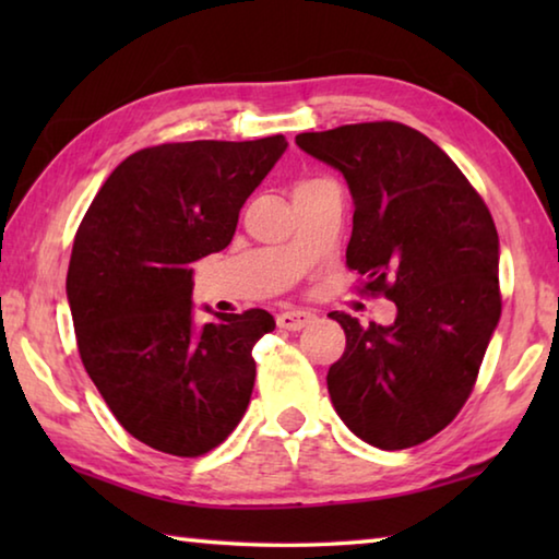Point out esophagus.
<instances>
[{
	"label": "esophagus",
	"instance_id": "34e87169",
	"mask_svg": "<svg viewBox=\"0 0 559 559\" xmlns=\"http://www.w3.org/2000/svg\"><path fill=\"white\" fill-rule=\"evenodd\" d=\"M310 320H313V313H308V310H286V313L278 316V328L300 330V328H306Z\"/></svg>",
	"mask_w": 559,
	"mask_h": 559
}]
</instances>
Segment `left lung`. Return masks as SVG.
I'll use <instances>...</instances> for the list:
<instances>
[{"label":"left lung","mask_w":559,"mask_h":559,"mask_svg":"<svg viewBox=\"0 0 559 559\" xmlns=\"http://www.w3.org/2000/svg\"><path fill=\"white\" fill-rule=\"evenodd\" d=\"M355 200L347 269L396 302L390 328L333 310L345 353L328 392L349 431L384 451L437 437L473 392L500 318L498 231L484 197L424 132L374 120L300 132Z\"/></svg>","instance_id":"left-lung-1"}]
</instances>
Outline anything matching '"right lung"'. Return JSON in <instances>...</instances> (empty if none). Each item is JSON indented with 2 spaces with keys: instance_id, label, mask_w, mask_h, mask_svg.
Returning a JSON list of instances; mask_svg holds the SVG:
<instances>
[{
  "instance_id": "add662e5",
  "label": "right lung",
  "mask_w": 559,
  "mask_h": 559,
  "mask_svg": "<svg viewBox=\"0 0 559 559\" xmlns=\"http://www.w3.org/2000/svg\"><path fill=\"white\" fill-rule=\"evenodd\" d=\"M286 138L192 140L132 153L75 231L66 293L81 362L130 437L197 459L249 406L261 308L192 325V263L229 246L239 212Z\"/></svg>"
}]
</instances>
